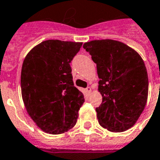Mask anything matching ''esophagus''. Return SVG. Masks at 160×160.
<instances>
[{
	"label": "esophagus",
	"instance_id": "obj_1",
	"mask_svg": "<svg viewBox=\"0 0 160 160\" xmlns=\"http://www.w3.org/2000/svg\"><path fill=\"white\" fill-rule=\"evenodd\" d=\"M85 90H86V91H87V92H91V88L90 87V86H89V87H87V88L85 89Z\"/></svg>",
	"mask_w": 160,
	"mask_h": 160
}]
</instances>
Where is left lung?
Returning a JSON list of instances; mask_svg holds the SVG:
<instances>
[{"instance_id":"1","label":"left lung","mask_w":160,"mask_h":160,"mask_svg":"<svg viewBox=\"0 0 160 160\" xmlns=\"http://www.w3.org/2000/svg\"><path fill=\"white\" fill-rule=\"evenodd\" d=\"M83 48L96 64L102 102L96 107L100 125L120 132L136 123L148 99V78L141 56L112 39L93 40Z\"/></svg>"}]
</instances>
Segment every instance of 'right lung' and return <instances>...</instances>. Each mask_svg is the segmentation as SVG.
<instances>
[{
  "label": "right lung",
  "instance_id": "add662e5",
  "mask_svg": "<svg viewBox=\"0 0 160 160\" xmlns=\"http://www.w3.org/2000/svg\"><path fill=\"white\" fill-rule=\"evenodd\" d=\"M81 46L82 42L46 40L23 61V102L37 126L47 133H64L77 122L85 98L74 86L70 62Z\"/></svg>",
  "mask_w": 160,
  "mask_h": 160
}]
</instances>
